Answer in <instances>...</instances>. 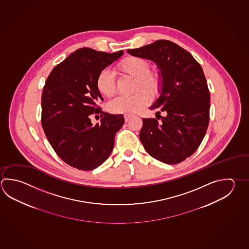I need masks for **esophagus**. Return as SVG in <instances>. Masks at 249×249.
Listing matches in <instances>:
<instances>
[{
  "instance_id": "obj_1",
  "label": "esophagus",
  "mask_w": 249,
  "mask_h": 249,
  "mask_svg": "<svg viewBox=\"0 0 249 249\" xmlns=\"http://www.w3.org/2000/svg\"><path fill=\"white\" fill-rule=\"evenodd\" d=\"M132 116H130V115H124V119H125V122H129Z\"/></svg>"
}]
</instances>
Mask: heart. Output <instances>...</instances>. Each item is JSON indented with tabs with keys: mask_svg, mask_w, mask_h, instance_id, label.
<instances>
[{
	"mask_svg": "<svg viewBox=\"0 0 249 249\" xmlns=\"http://www.w3.org/2000/svg\"><path fill=\"white\" fill-rule=\"evenodd\" d=\"M117 68L122 73L136 77L135 90L137 92L128 97L121 96L113 99L108 105V109L111 113L116 114L131 115L137 113L149 102L150 98L147 93L153 96L159 92L161 77L155 71H150V61L142 57L124 58L118 63ZM96 86L104 97L111 98L113 96L116 91V81L113 71L108 69L100 71L96 79Z\"/></svg>",
	"mask_w": 249,
	"mask_h": 249,
	"instance_id": "heart-1",
	"label": "heart"
}]
</instances>
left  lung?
<instances>
[{"label": "left lung", "instance_id": "left-lung-1", "mask_svg": "<svg viewBox=\"0 0 249 249\" xmlns=\"http://www.w3.org/2000/svg\"><path fill=\"white\" fill-rule=\"evenodd\" d=\"M127 53L154 61L161 71L162 91L150 110L159 122L142 119L140 140L152 158L178 164L196 151L210 121L211 95L202 67L190 53L170 40L160 39Z\"/></svg>", "mask_w": 249, "mask_h": 249}]
</instances>
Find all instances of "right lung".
I'll use <instances>...</instances> for the list:
<instances>
[{
	"label": "right lung",
	"instance_id": "right-lung-1",
	"mask_svg": "<svg viewBox=\"0 0 249 249\" xmlns=\"http://www.w3.org/2000/svg\"><path fill=\"white\" fill-rule=\"evenodd\" d=\"M122 54L79 48L53 69L43 87L45 135L57 155L74 168L90 171L103 164L124 124L122 114L102 111L103 98L96 86L99 72ZM93 114L101 115L99 124L90 122Z\"/></svg>",
	"mask_w": 249,
	"mask_h": 249
}]
</instances>
